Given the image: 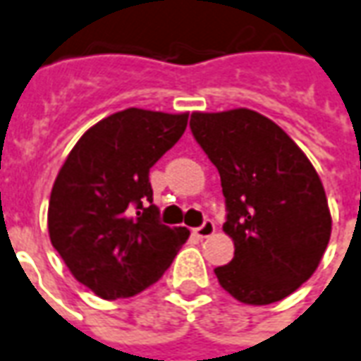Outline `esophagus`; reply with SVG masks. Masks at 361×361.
I'll use <instances>...</instances> for the list:
<instances>
[{"label": "esophagus", "instance_id": "obj_1", "mask_svg": "<svg viewBox=\"0 0 361 361\" xmlns=\"http://www.w3.org/2000/svg\"><path fill=\"white\" fill-rule=\"evenodd\" d=\"M215 231H216L215 223H213L211 219H207L205 223L201 224V226L193 228V234H195V236H199V238H207V236H211V234L215 233Z\"/></svg>", "mask_w": 361, "mask_h": 361}]
</instances>
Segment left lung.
I'll use <instances>...</instances> for the list:
<instances>
[{
    "label": "left lung",
    "instance_id": "8db88e82",
    "mask_svg": "<svg viewBox=\"0 0 361 361\" xmlns=\"http://www.w3.org/2000/svg\"><path fill=\"white\" fill-rule=\"evenodd\" d=\"M189 127L221 176L231 264L219 283L240 303L286 299L319 268L332 216L317 170L281 127L252 109L193 113Z\"/></svg>",
    "mask_w": 361,
    "mask_h": 361
}]
</instances>
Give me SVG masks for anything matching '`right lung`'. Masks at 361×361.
I'll list each match as a JSON object with an SVG mask.
<instances>
[{
  "label": "right lung",
  "mask_w": 361,
  "mask_h": 361,
  "mask_svg": "<svg viewBox=\"0 0 361 361\" xmlns=\"http://www.w3.org/2000/svg\"><path fill=\"white\" fill-rule=\"evenodd\" d=\"M189 113L130 109L85 130L58 172L49 236L70 274L107 301L156 283L189 238L152 203L150 168L188 127Z\"/></svg>",
  "instance_id": "add662e5"
}]
</instances>
